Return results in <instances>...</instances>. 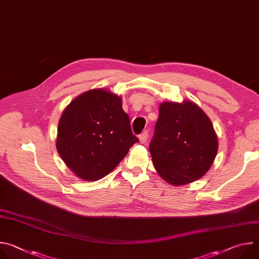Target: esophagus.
Listing matches in <instances>:
<instances>
[{
	"label": "esophagus",
	"instance_id": "obj_1",
	"mask_svg": "<svg viewBox=\"0 0 259 259\" xmlns=\"http://www.w3.org/2000/svg\"><path fill=\"white\" fill-rule=\"evenodd\" d=\"M147 137H149V132H147V130L143 131L140 135H139V141L140 143H145L146 140H147Z\"/></svg>",
	"mask_w": 259,
	"mask_h": 259
}]
</instances>
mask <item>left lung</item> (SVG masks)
<instances>
[{
  "mask_svg": "<svg viewBox=\"0 0 259 259\" xmlns=\"http://www.w3.org/2000/svg\"><path fill=\"white\" fill-rule=\"evenodd\" d=\"M218 141L209 117L196 103L165 101L150 144L153 164L172 186H183L206 174L217 155Z\"/></svg>",
  "mask_w": 259,
  "mask_h": 259,
  "instance_id": "left-lung-1",
  "label": "left lung"
}]
</instances>
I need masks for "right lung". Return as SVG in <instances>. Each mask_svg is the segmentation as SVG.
I'll return each mask as SVG.
<instances>
[{"label": "right lung", "mask_w": 259, "mask_h": 259, "mask_svg": "<svg viewBox=\"0 0 259 259\" xmlns=\"http://www.w3.org/2000/svg\"><path fill=\"white\" fill-rule=\"evenodd\" d=\"M136 142L122 98L104 89L76 97L58 123L57 152L65 165L86 181L112 172Z\"/></svg>", "instance_id": "right-lung-1"}]
</instances>
